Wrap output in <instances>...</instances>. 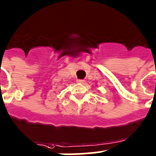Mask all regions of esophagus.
<instances>
[{"label":"esophagus","mask_w":156,"mask_h":156,"mask_svg":"<svg viewBox=\"0 0 156 156\" xmlns=\"http://www.w3.org/2000/svg\"><path fill=\"white\" fill-rule=\"evenodd\" d=\"M77 82L80 83H83L85 82V80H77Z\"/></svg>","instance_id":"esophagus-1"}]
</instances>
